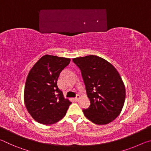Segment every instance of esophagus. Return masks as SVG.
Masks as SVG:
<instances>
[{"mask_svg": "<svg viewBox=\"0 0 151 151\" xmlns=\"http://www.w3.org/2000/svg\"><path fill=\"white\" fill-rule=\"evenodd\" d=\"M80 98H81L80 95H79V94H77V95H76V96L75 98V100L76 101H78L79 100V99H80Z\"/></svg>", "mask_w": 151, "mask_h": 151, "instance_id": "obj_1", "label": "esophagus"}]
</instances>
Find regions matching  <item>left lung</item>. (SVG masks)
<instances>
[{"label":"left lung","mask_w":151,"mask_h":151,"mask_svg":"<svg viewBox=\"0 0 151 151\" xmlns=\"http://www.w3.org/2000/svg\"><path fill=\"white\" fill-rule=\"evenodd\" d=\"M81 69L91 104L85 116L96 124H106L118 116L124 106L126 91L118 71L96 55L73 58Z\"/></svg>","instance_id":"obj_1"}]
</instances>
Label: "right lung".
<instances>
[{
    "label": "right lung",
    "mask_w": 151,
    "mask_h": 151,
    "mask_svg": "<svg viewBox=\"0 0 151 151\" xmlns=\"http://www.w3.org/2000/svg\"><path fill=\"white\" fill-rule=\"evenodd\" d=\"M70 58L45 55L29 71L25 83L24 101L29 113L42 124H55L65 116L72 103L58 87L60 73Z\"/></svg>",
    "instance_id": "add662e5"
}]
</instances>
